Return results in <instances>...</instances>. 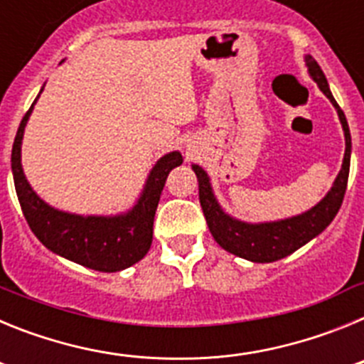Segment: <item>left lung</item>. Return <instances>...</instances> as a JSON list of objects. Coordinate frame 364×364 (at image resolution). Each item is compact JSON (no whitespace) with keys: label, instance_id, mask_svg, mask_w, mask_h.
Segmentation results:
<instances>
[{"label":"left lung","instance_id":"left-lung-1","mask_svg":"<svg viewBox=\"0 0 364 364\" xmlns=\"http://www.w3.org/2000/svg\"><path fill=\"white\" fill-rule=\"evenodd\" d=\"M306 65L311 78L319 85L321 91L328 96L333 107L337 109L346 140L343 167H341L339 175L333 182V188L328 191V195L319 204L311 208L310 211H306V213L286 218V220L266 222V224H246V222L235 220V218H231L230 215L222 211L217 198L213 197L210 178H208L205 171L202 167L193 166V171H195L198 180V198H200L202 211H204L205 222H208V228H210L213 239L226 252L252 260V262H273V260L284 259L286 255H290L295 250L310 242L321 231L326 230L328 224L333 220V217L339 211L343 198H345L350 171V151H352L348 122H346L343 109L337 105L336 98L330 92L326 76L321 70L319 63L315 62L311 56H306Z\"/></svg>","mask_w":364,"mask_h":364}]
</instances>
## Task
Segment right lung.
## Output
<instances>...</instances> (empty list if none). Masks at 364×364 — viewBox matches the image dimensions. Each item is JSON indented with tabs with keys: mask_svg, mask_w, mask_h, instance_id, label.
<instances>
[{
	"mask_svg": "<svg viewBox=\"0 0 364 364\" xmlns=\"http://www.w3.org/2000/svg\"><path fill=\"white\" fill-rule=\"evenodd\" d=\"M34 104L19 124L11 159L16 193L28 228L50 252L85 268L107 273L129 268L149 252L153 242L154 211L167 175L173 167L182 164V154L173 151L156 162L149 173L142 197L138 198L129 213L118 217H80L63 213L45 204L32 191L21 169V138Z\"/></svg>",
	"mask_w": 364,
	"mask_h": 364,
	"instance_id": "add662e5",
	"label": "right lung"
}]
</instances>
